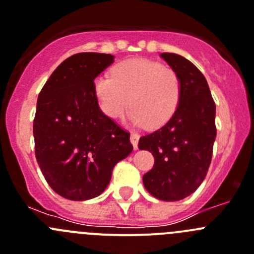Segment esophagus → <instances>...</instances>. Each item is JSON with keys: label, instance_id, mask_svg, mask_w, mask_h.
<instances>
[{"label": "esophagus", "instance_id": "1", "mask_svg": "<svg viewBox=\"0 0 254 254\" xmlns=\"http://www.w3.org/2000/svg\"><path fill=\"white\" fill-rule=\"evenodd\" d=\"M139 134H136V132H132L131 135H130V141H131L132 146H134L135 150H138V143H139Z\"/></svg>", "mask_w": 254, "mask_h": 254}]
</instances>
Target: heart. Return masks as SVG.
<instances>
[{
	"mask_svg": "<svg viewBox=\"0 0 254 254\" xmlns=\"http://www.w3.org/2000/svg\"><path fill=\"white\" fill-rule=\"evenodd\" d=\"M181 81L173 68L148 59H131L113 67L111 76L94 80L99 108L118 119L131 106L127 120L134 127H162L174 115L181 100Z\"/></svg>",
	"mask_w": 254,
	"mask_h": 254,
	"instance_id": "heart-1",
	"label": "heart"
}]
</instances>
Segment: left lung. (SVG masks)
Returning a JSON list of instances; mask_svg holds the SVG:
<instances>
[{
  "label": "left lung",
  "instance_id": "8db88e82",
  "mask_svg": "<svg viewBox=\"0 0 254 254\" xmlns=\"http://www.w3.org/2000/svg\"><path fill=\"white\" fill-rule=\"evenodd\" d=\"M160 58L179 77L181 100L167 124L139 139V149L153 153L155 159L143 177L146 190L160 200L175 202L194 193L207 175L217 135L215 104L194 64L172 52Z\"/></svg>",
  "mask_w": 254,
  "mask_h": 254
}]
</instances>
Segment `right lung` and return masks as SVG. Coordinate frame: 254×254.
<instances>
[{"instance_id": "add662e5", "label": "right lung", "mask_w": 254, "mask_h": 254, "mask_svg": "<svg viewBox=\"0 0 254 254\" xmlns=\"http://www.w3.org/2000/svg\"><path fill=\"white\" fill-rule=\"evenodd\" d=\"M114 59L99 52L70 56L51 73L37 99V163L49 186L70 200L100 195L116 163L132 151L129 132L104 115L94 94V80Z\"/></svg>"}]
</instances>
